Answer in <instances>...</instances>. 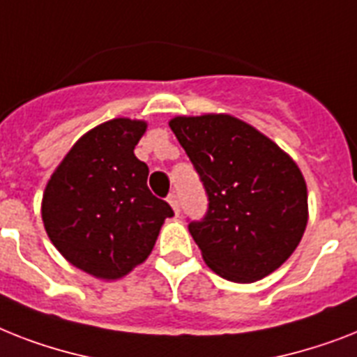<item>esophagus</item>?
<instances>
[{"label":"esophagus","mask_w":357,"mask_h":357,"mask_svg":"<svg viewBox=\"0 0 357 357\" xmlns=\"http://www.w3.org/2000/svg\"><path fill=\"white\" fill-rule=\"evenodd\" d=\"M169 204H170V207L174 208V213H176V216H178V214H179V199H178V196H176V194H170V196H169Z\"/></svg>","instance_id":"34e87169"}]
</instances>
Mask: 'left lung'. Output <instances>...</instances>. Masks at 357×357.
Wrapping results in <instances>:
<instances>
[{
    "label": "left lung",
    "mask_w": 357,
    "mask_h": 357,
    "mask_svg": "<svg viewBox=\"0 0 357 357\" xmlns=\"http://www.w3.org/2000/svg\"><path fill=\"white\" fill-rule=\"evenodd\" d=\"M192 161L208 211L188 231L222 279L255 282L291 257L308 224V190L294 159L227 113L170 119Z\"/></svg>",
    "instance_id": "1"
}]
</instances>
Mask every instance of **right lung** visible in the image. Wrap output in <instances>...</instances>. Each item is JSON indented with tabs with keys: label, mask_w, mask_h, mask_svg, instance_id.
Instances as JSON below:
<instances>
[{
	"label": "right lung",
	"mask_w": 357,
	"mask_h": 357,
	"mask_svg": "<svg viewBox=\"0 0 357 357\" xmlns=\"http://www.w3.org/2000/svg\"><path fill=\"white\" fill-rule=\"evenodd\" d=\"M149 124L117 117L86 132L45 185L42 220L63 259L100 280H117L152 253L167 202L146 187L149 167L133 153Z\"/></svg>",
	"instance_id": "add662e5"
}]
</instances>
